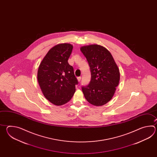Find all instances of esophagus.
Masks as SVG:
<instances>
[{
	"label": "esophagus",
	"mask_w": 157,
	"mask_h": 157,
	"mask_svg": "<svg viewBox=\"0 0 157 157\" xmlns=\"http://www.w3.org/2000/svg\"><path fill=\"white\" fill-rule=\"evenodd\" d=\"M81 77H77V80H78V82H80V81H81Z\"/></svg>",
	"instance_id": "1"
}]
</instances>
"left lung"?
<instances>
[{
  "label": "left lung",
  "instance_id": "1",
  "mask_svg": "<svg viewBox=\"0 0 157 157\" xmlns=\"http://www.w3.org/2000/svg\"><path fill=\"white\" fill-rule=\"evenodd\" d=\"M90 67L89 84L82 87L84 97L89 103L101 106L113 97L120 79L117 64L105 48L91 44L80 48Z\"/></svg>",
  "mask_w": 157,
  "mask_h": 157
}]
</instances>
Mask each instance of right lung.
Listing matches in <instances>:
<instances>
[{
    "instance_id": "1",
    "label": "right lung",
    "mask_w": 157,
    "mask_h": 157,
    "mask_svg": "<svg viewBox=\"0 0 157 157\" xmlns=\"http://www.w3.org/2000/svg\"><path fill=\"white\" fill-rule=\"evenodd\" d=\"M72 49L71 44L55 45L48 51L37 71V81L44 97L58 106L71 99L78 83L74 68L68 62Z\"/></svg>"
}]
</instances>
